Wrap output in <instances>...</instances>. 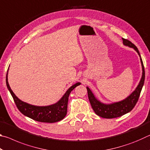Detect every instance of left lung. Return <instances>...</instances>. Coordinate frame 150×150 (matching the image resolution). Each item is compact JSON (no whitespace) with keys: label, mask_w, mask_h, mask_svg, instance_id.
I'll list each match as a JSON object with an SVG mask.
<instances>
[{"label":"left lung","mask_w":150,"mask_h":150,"mask_svg":"<svg viewBox=\"0 0 150 150\" xmlns=\"http://www.w3.org/2000/svg\"><path fill=\"white\" fill-rule=\"evenodd\" d=\"M122 40L124 45L134 48L138 54L139 57H140V61L142 63V76L138 87H136L135 91L132 92V93L130 95H129L128 97L126 98L123 100L112 104H108V105H106V104L100 103L99 100H98L95 98V96H94L93 93L90 90V88L87 87L88 97V99H89L91 106H92L93 110L95 111V112L96 115L102 118H114L120 117V116L125 115V114L129 112H130L132 110L134 106L136 105L137 102H138L142 88L143 87L144 80H145L144 66L138 48L130 41H129V40L124 38H122Z\"/></svg>","instance_id":"1"}]
</instances>
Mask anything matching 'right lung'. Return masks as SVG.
Instances as JSON below:
<instances>
[{
  "instance_id": "1",
  "label": "right lung",
  "mask_w": 150,
  "mask_h": 150,
  "mask_svg": "<svg viewBox=\"0 0 150 150\" xmlns=\"http://www.w3.org/2000/svg\"><path fill=\"white\" fill-rule=\"evenodd\" d=\"M6 83L8 89L20 112L34 120L47 123L56 122L64 118L67 115L68 98L69 94L77 86L81 85V83H77L71 86L57 103L46 106H38L23 102L14 95L8 82V71L6 73Z\"/></svg>"
}]
</instances>
